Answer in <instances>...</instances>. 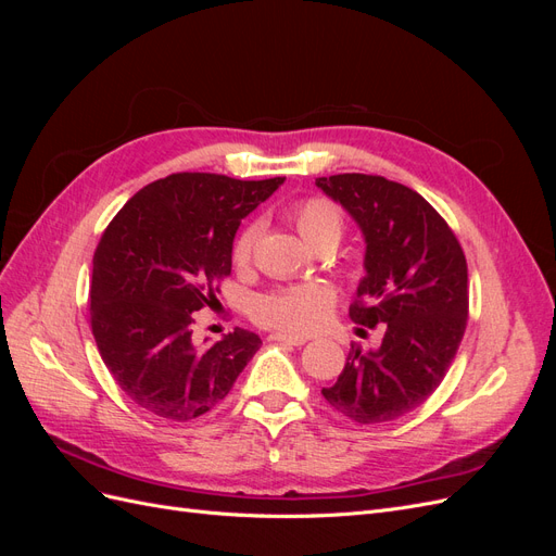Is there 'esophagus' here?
<instances>
[{"mask_svg":"<svg viewBox=\"0 0 556 556\" xmlns=\"http://www.w3.org/2000/svg\"><path fill=\"white\" fill-rule=\"evenodd\" d=\"M271 341H280V343H290V345H304L308 339L306 336H299V333H290V331H274L271 333Z\"/></svg>","mask_w":556,"mask_h":556,"instance_id":"obj_1","label":"esophagus"}]
</instances>
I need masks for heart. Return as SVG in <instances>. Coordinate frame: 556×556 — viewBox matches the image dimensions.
<instances>
[{"label":"heart","instance_id":"1","mask_svg":"<svg viewBox=\"0 0 556 556\" xmlns=\"http://www.w3.org/2000/svg\"><path fill=\"white\" fill-rule=\"evenodd\" d=\"M290 217L304 241L313 248L339 243L343 233V213L325 197H313L292 206ZM260 237V225H248L233 243V262L245 266ZM333 306V292L323 282L285 285L257 299L255 317L262 325L288 331H313L327 323Z\"/></svg>","mask_w":556,"mask_h":556}]
</instances>
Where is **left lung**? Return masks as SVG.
Wrapping results in <instances>:
<instances>
[{"mask_svg":"<svg viewBox=\"0 0 556 556\" xmlns=\"http://www.w3.org/2000/svg\"><path fill=\"white\" fill-rule=\"evenodd\" d=\"M315 185L355 220L364 278L350 319L387 325L376 350L352 345L329 406L359 425H380L425 403L457 355L468 317L462 245L429 201L382 176L339 174Z\"/></svg>","mask_w":556,"mask_h":556,"instance_id":"8db88e82","label":"left lung"}]
</instances>
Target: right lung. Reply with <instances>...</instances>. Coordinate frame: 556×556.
I'll list each match as a JSON object with an SVG mask.
<instances>
[{
    "label": "right lung",
    "instance_id": "1",
    "mask_svg": "<svg viewBox=\"0 0 556 556\" xmlns=\"http://www.w3.org/2000/svg\"><path fill=\"white\" fill-rule=\"evenodd\" d=\"M282 182L174 174L146 185L106 227L92 260V333L143 410L176 422L213 410L260 350V336L239 327L215 345L194 343L192 313L231 274L243 217Z\"/></svg>",
    "mask_w": 556,
    "mask_h": 556
}]
</instances>
